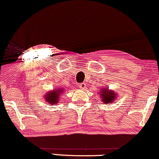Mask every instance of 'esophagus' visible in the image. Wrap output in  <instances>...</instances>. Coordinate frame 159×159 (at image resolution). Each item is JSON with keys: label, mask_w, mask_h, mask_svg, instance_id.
<instances>
[{"label": "esophagus", "mask_w": 159, "mask_h": 159, "mask_svg": "<svg viewBox=\"0 0 159 159\" xmlns=\"http://www.w3.org/2000/svg\"><path fill=\"white\" fill-rule=\"evenodd\" d=\"M79 87L81 89H82V90H83V89H84L85 87H86V84L84 83H81V84H79Z\"/></svg>", "instance_id": "1"}]
</instances>
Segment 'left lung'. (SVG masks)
<instances>
[{"label": "left lung", "mask_w": 159, "mask_h": 159, "mask_svg": "<svg viewBox=\"0 0 159 159\" xmlns=\"http://www.w3.org/2000/svg\"><path fill=\"white\" fill-rule=\"evenodd\" d=\"M100 96H101L102 102L107 104H111L112 103L113 101H114V99L116 98V94L115 93L114 91L109 90L108 89H102V90H100Z\"/></svg>", "instance_id": "8db88e82"}]
</instances>
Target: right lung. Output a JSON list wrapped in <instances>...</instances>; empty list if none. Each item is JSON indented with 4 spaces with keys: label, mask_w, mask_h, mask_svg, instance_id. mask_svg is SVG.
I'll list each match as a JSON object with an SVG mask.
<instances>
[{
    "label": "right lung",
    "mask_w": 159,
    "mask_h": 159,
    "mask_svg": "<svg viewBox=\"0 0 159 159\" xmlns=\"http://www.w3.org/2000/svg\"><path fill=\"white\" fill-rule=\"evenodd\" d=\"M63 92V90L61 88L57 89V90L48 91V93H47L46 96H45V101L48 102L49 104H53V105L58 103L60 96Z\"/></svg>",
    "instance_id": "add662e5"
}]
</instances>
